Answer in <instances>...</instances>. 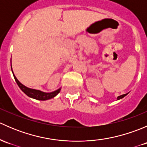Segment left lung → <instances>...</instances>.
Returning a JSON list of instances; mask_svg holds the SVG:
<instances>
[{"label": "left lung", "mask_w": 147, "mask_h": 147, "mask_svg": "<svg viewBox=\"0 0 147 147\" xmlns=\"http://www.w3.org/2000/svg\"><path fill=\"white\" fill-rule=\"evenodd\" d=\"M127 94H128V93H127ZM127 94H122V95H120V96H119V97H117V100H120V99L123 98V97H125V96L127 95Z\"/></svg>", "instance_id": "8db88e82"}]
</instances>
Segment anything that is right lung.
I'll list each match as a JSON object with an SVG mask.
<instances>
[{
  "label": "right lung",
  "mask_w": 147,
  "mask_h": 147,
  "mask_svg": "<svg viewBox=\"0 0 147 147\" xmlns=\"http://www.w3.org/2000/svg\"><path fill=\"white\" fill-rule=\"evenodd\" d=\"M11 69H12V66H11ZM13 72V71H12ZM13 76H14L15 80H16V83L18 84V87H20V90L26 94H27L28 97H31V98L35 99V100H50V99L53 98V97H55L57 94L60 92V90L61 88L58 89L56 91L53 92H50V93H46V92H41L40 90H35V89H30L28 88V87H26L25 85H23V84H21L18 79L16 78V77L15 76V75L13 74Z\"/></svg>",
  "instance_id": "right-lung-1"
}]
</instances>
